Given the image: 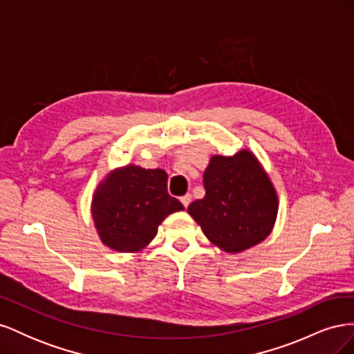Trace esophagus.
<instances>
[{"mask_svg": "<svg viewBox=\"0 0 354 354\" xmlns=\"http://www.w3.org/2000/svg\"><path fill=\"white\" fill-rule=\"evenodd\" d=\"M180 201H181V203H183V205L187 208V207H189V203L192 202V195H190V194H186L185 196H181V198H180Z\"/></svg>", "mask_w": 354, "mask_h": 354, "instance_id": "esophagus-1", "label": "esophagus"}]
</instances>
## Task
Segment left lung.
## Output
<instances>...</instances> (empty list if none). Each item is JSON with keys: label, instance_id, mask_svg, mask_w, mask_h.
<instances>
[{"label": "left lung", "instance_id": "left-lung-1", "mask_svg": "<svg viewBox=\"0 0 354 354\" xmlns=\"http://www.w3.org/2000/svg\"><path fill=\"white\" fill-rule=\"evenodd\" d=\"M205 196L187 211L205 236L226 252H241L269 236L277 196L259 160L248 151L212 156L203 173Z\"/></svg>", "mask_w": 354, "mask_h": 354}]
</instances>
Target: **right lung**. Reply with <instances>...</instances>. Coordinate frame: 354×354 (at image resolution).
<instances>
[{
    "mask_svg": "<svg viewBox=\"0 0 354 354\" xmlns=\"http://www.w3.org/2000/svg\"><path fill=\"white\" fill-rule=\"evenodd\" d=\"M167 180L164 169L127 165L103 181L91 211L104 245L121 252L140 251L156 236L168 214L185 209L169 196Z\"/></svg>",
    "mask_w": 354,
    "mask_h": 354,
    "instance_id": "obj_1",
    "label": "right lung"
}]
</instances>
